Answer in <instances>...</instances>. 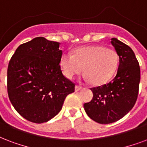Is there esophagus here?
<instances>
[{"mask_svg": "<svg viewBox=\"0 0 147 147\" xmlns=\"http://www.w3.org/2000/svg\"><path fill=\"white\" fill-rule=\"evenodd\" d=\"M81 88H82V87H81V86L76 85L75 86V91H78V90H80Z\"/></svg>", "mask_w": 147, "mask_h": 147, "instance_id": "34e87169", "label": "esophagus"}]
</instances>
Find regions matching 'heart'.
<instances>
[{
	"label": "heart",
	"mask_w": 147,
	"mask_h": 147,
	"mask_svg": "<svg viewBox=\"0 0 147 147\" xmlns=\"http://www.w3.org/2000/svg\"><path fill=\"white\" fill-rule=\"evenodd\" d=\"M60 66L64 75L74 79L83 72L86 78L95 85L109 81L115 74L119 66V57L114 49L101 46H87L76 49L74 55L63 53Z\"/></svg>",
	"instance_id": "1"
}]
</instances>
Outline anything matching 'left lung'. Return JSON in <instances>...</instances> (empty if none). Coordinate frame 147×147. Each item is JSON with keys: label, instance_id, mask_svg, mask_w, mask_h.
<instances>
[{"label": "left lung", "instance_id": "8db88e82", "mask_svg": "<svg viewBox=\"0 0 147 147\" xmlns=\"http://www.w3.org/2000/svg\"><path fill=\"white\" fill-rule=\"evenodd\" d=\"M111 40L119 57L116 76L108 84L90 88L93 98L84 105L88 116L100 124L116 122L133 108L140 81V68L132 49L115 38Z\"/></svg>", "mask_w": 147, "mask_h": 147}]
</instances>
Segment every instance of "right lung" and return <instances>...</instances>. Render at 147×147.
<instances>
[{
    "label": "right lung",
    "instance_id": "add662e5",
    "mask_svg": "<svg viewBox=\"0 0 147 147\" xmlns=\"http://www.w3.org/2000/svg\"><path fill=\"white\" fill-rule=\"evenodd\" d=\"M57 42L37 37L20 45L7 67V94L15 109L23 118L42 123L62 109L75 84L65 78Z\"/></svg>",
    "mask_w": 147,
    "mask_h": 147
}]
</instances>
